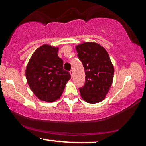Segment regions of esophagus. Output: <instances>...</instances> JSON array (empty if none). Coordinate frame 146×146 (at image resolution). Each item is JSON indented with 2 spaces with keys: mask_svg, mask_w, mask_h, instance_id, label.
Here are the masks:
<instances>
[{
  "mask_svg": "<svg viewBox=\"0 0 146 146\" xmlns=\"http://www.w3.org/2000/svg\"><path fill=\"white\" fill-rule=\"evenodd\" d=\"M70 74H71V77H73V71H72V70H71V71H70Z\"/></svg>",
  "mask_w": 146,
  "mask_h": 146,
  "instance_id": "esophagus-1",
  "label": "esophagus"
}]
</instances>
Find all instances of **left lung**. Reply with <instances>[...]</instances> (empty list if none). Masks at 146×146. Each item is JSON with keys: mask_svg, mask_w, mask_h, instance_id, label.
<instances>
[{"mask_svg": "<svg viewBox=\"0 0 146 146\" xmlns=\"http://www.w3.org/2000/svg\"><path fill=\"white\" fill-rule=\"evenodd\" d=\"M85 71L84 86L80 88L85 102L96 104L106 98L113 81L114 66L108 52L101 45L87 42L75 46Z\"/></svg>", "mask_w": 146, "mask_h": 146, "instance_id": "1", "label": "left lung"}]
</instances>
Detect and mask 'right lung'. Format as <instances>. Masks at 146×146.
<instances>
[{
    "label": "right lung",
    "mask_w": 146,
    "mask_h": 146,
    "mask_svg": "<svg viewBox=\"0 0 146 146\" xmlns=\"http://www.w3.org/2000/svg\"><path fill=\"white\" fill-rule=\"evenodd\" d=\"M58 50V47L42 45L34 51L27 65L25 75L28 84L42 101L58 100L71 78L70 73L64 70Z\"/></svg>",
    "instance_id": "1"
}]
</instances>
